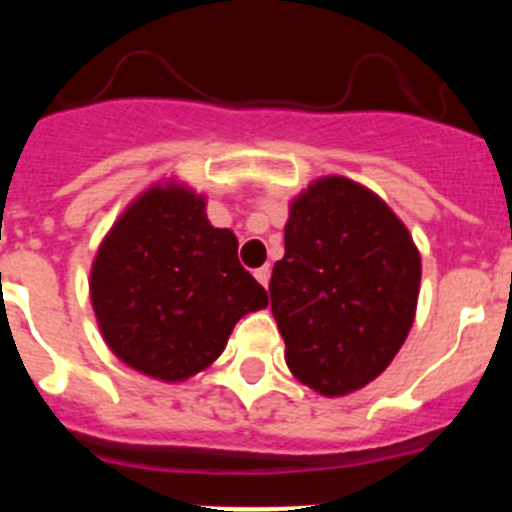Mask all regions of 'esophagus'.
<instances>
[{
	"mask_svg": "<svg viewBox=\"0 0 512 512\" xmlns=\"http://www.w3.org/2000/svg\"><path fill=\"white\" fill-rule=\"evenodd\" d=\"M253 277L259 279L261 287H269V279H271V269L269 266H261V269H256V274Z\"/></svg>",
	"mask_w": 512,
	"mask_h": 512,
	"instance_id": "esophagus-1",
	"label": "esophagus"
}]
</instances>
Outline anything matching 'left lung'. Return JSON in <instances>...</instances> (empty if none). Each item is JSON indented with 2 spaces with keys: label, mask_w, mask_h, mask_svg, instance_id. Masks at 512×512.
Listing matches in <instances>:
<instances>
[{
  "label": "left lung",
  "mask_w": 512,
  "mask_h": 512,
  "mask_svg": "<svg viewBox=\"0 0 512 512\" xmlns=\"http://www.w3.org/2000/svg\"><path fill=\"white\" fill-rule=\"evenodd\" d=\"M420 251L390 205L346 176H320L289 202L271 312L284 361L323 397L361 390L413 328Z\"/></svg>",
  "instance_id": "obj_1"
}]
</instances>
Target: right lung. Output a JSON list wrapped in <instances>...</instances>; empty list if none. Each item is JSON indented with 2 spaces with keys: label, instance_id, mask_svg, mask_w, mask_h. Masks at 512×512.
<instances>
[{
  "label": "right lung",
  "instance_id": "obj_1",
  "mask_svg": "<svg viewBox=\"0 0 512 512\" xmlns=\"http://www.w3.org/2000/svg\"><path fill=\"white\" fill-rule=\"evenodd\" d=\"M89 297L112 354L169 384L205 372L235 323L269 302L233 230L215 228L205 194L176 179L122 210L92 261Z\"/></svg>",
  "mask_w": 512,
  "mask_h": 512
}]
</instances>
